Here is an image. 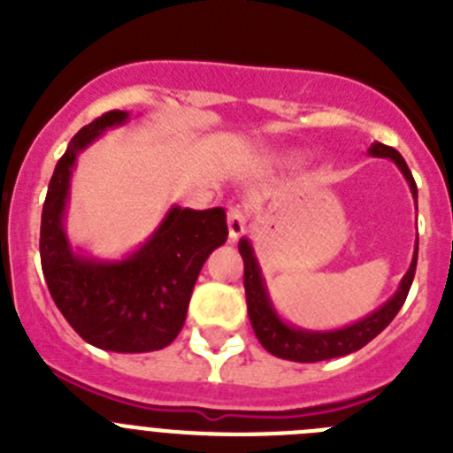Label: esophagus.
<instances>
[{
    "instance_id": "34e87169",
    "label": "esophagus",
    "mask_w": 453,
    "mask_h": 453,
    "mask_svg": "<svg viewBox=\"0 0 453 453\" xmlns=\"http://www.w3.org/2000/svg\"><path fill=\"white\" fill-rule=\"evenodd\" d=\"M226 224H229L231 238H240L247 231V213L242 208H231L229 215H226Z\"/></svg>"
}]
</instances>
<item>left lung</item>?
<instances>
[{
    "instance_id": "8db88e82",
    "label": "left lung",
    "mask_w": 453,
    "mask_h": 453,
    "mask_svg": "<svg viewBox=\"0 0 453 453\" xmlns=\"http://www.w3.org/2000/svg\"><path fill=\"white\" fill-rule=\"evenodd\" d=\"M367 154L374 156V158H390L403 174L408 188L413 192L415 203H418V186H415V179L397 150L381 145V142H374V145H370ZM238 250L240 256H242V263H245L247 311H250V319L251 326H254L256 338H258V342H261L272 356H279V358H286V361L295 363L329 361V358L354 354V351H358L361 347H365L367 342L381 334L388 324L395 319V315L399 313V308L403 306V302H406L408 297L411 283H413L415 267H418V242H415L411 267H408V272L403 274L402 281H399V288L395 290V295H392L386 303H381L376 311H372L370 315L361 318L358 322L347 324V326L329 331H313L295 326V324L286 322L281 315L276 313L274 303H272L270 299V290H267L265 276H263L258 258H256V251L254 247H251V240L240 238Z\"/></svg>"
}]
</instances>
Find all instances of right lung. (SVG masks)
Instances as JSON below:
<instances>
[{
    "label": "right lung",
    "mask_w": 453,
    "mask_h": 453,
    "mask_svg": "<svg viewBox=\"0 0 453 453\" xmlns=\"http://www.w3.org/2000/svg\"><path fill=\"white\" fill-rule=\"evenodd\" d=\"M129 122L111 111L70 140L56 163L40 222V263L51 299L88 345L119 354L163 349L183 329L192 288L213 250L226 242L224 208L170 206L150 238L122 258H95L74 250L65 215L77 158Z\"/></svg>",
    "instance_id": "add662e5"
}]
</instances>
